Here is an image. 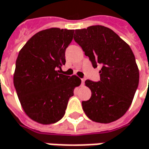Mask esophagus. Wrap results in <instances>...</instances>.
Masks as SVG:
<instances>
[{"label": "esophagus", "instance_id": "esophagus-1", "mask_svg": "<svg viewBox=\"0 0 149 149\" xmlns=\"http://www.w3.org/2000/svg\"><path fill=\"white\" fill-rule=\"evenodd\" d=\"M84 82H85V79H81V84H82V85H84Z\"/></svg>", "mask_w": 149, "mask_h": 149}]
</instances>
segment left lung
<instances>
[{"mask_svg": "<svg viewBox=\"0 0 149 149\" xmlns=\"http://www.w3.org/2000/svg\"><path fill=\"white\" fill-rule=\"evenodd\" d=\"M74 39L93 67L102 65L100 81H85L92 95L82 102L83 110L93 121L113 122L128 111L139 85V72L132 50L114 31L102 25L76 29Z\"/></svg>", "mask_w": 149, "mask_h": 149, "instance_id": "obj_1", "label": "left lung"}]
</instances>
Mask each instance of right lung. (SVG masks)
I'll use <instances>...</instances> for the list:
<instances>
[{
  "label": "right lung",
  "mask_w": 149,
  "mask_h": 149,
  "mask_svg": "<svg viewBox=\"0 0 149 149\" xmlns=\"http://www.w3.org/2000/svg\"><path fill=\"white\" fill-rule=\"evenodd\" d=\"M72 29L51 28L34 34L22 47L16 60L14 85L25 114L36 122L50 125L64 116L68 101L81 79L59 70L65 64V49Z\"/></svg>",
  "instance_id": "right-lung-1"
}]
</instances>
